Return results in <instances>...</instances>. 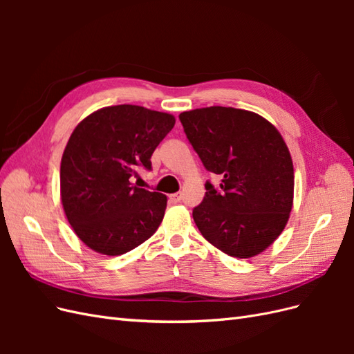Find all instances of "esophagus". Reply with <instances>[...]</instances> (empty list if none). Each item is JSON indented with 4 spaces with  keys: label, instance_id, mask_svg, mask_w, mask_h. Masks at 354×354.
Masks as SVG:
<instances>
[{
    "label": "esophagus",
    "instance_id": "esophagus-1",
    "mask_svg": "<svg viewBox=\"0 0 354 354\" xmlns=\"http://www.w3.org/2000/svg\"><path fill=\"white\" fill-rule=\"evenodd\" d=\"M181 198H183V195H181V194H174V195H171V196H169V199L173 201L174 203L180 202V201H181Z\"/></svg>",
    "mask_w": 354,
    "mask_h": 354
}]
</instances>
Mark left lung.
Returning <instances> with one entry per match:
<instances>
[{"instance_id": "obj_1", "label": "left lung", "mask_w": 354, "mask_h": 354, "mask_svg": "<svg viewBox=\"0 0 354 354\" xmlns=\"http://www.w3.org/2000/svg\"><path fill=\"white\" fill-rule=\"evenodd\" d=\"M203 167L221 177L205 183L194 208L202 236L236 259L263 252L286 226L294 199V167L276 128L254 112L211 106L180 113Z\"/></svg>"}]
</instances>
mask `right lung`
Returning a JSON list of instances; mask_svg holds the SVG:
<instances>
[{"mask_svg":"<svg viewBox=\"0 0 354 354\" xmlns=\"http://www.w3.org/2000/svg\"><path fill=\"white\" fill-rule=\"evenodd\" d=\"M173 115L118 104L88 115L75 128L60 164L63 209L77 236L95 252L121 255L159 227L167 196L133 186L152 169Z\"/></svg>","mask_w":354,"mask_h":354,"instance_id":"1","label":"right lung"}]
</instances>
